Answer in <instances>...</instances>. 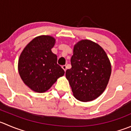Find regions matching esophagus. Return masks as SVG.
<instances>
[{
    "label": "esophagus",
    "instance_id": "34e87169",
    "mask_svg": "<svg viewBox=\"0 0 131 131\" xmlns=\"http://www.w3.org/2000/svg\"><path fill=\"white\" fill-rule=\"evenodd\" d=\"M62 68H63V69L64 70V72H66V70H67V66H66V65L62 66Z\"/></svg>",
    "mask_w": 131,
    "mask_h": 131
}]
</instances>
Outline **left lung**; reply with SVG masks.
Instances as JSON below:
<instances>
[{
    "label": "left lung",
    "mask_w": 131,
    "mask_h": 131,
    "mask_svg": "<svg viewBox=\"0 0 131 131\" xmlns=\"http://www.w3.org/2000/svg\"><path fill=\"white\" fill-rule=\"evenodd\" d=\"M71 64L66 77L73 96L82 102L96 99L106 88L111 76V63L106 52L91 40H81L74 45Z\"/></svg>",
    "instance_id": "left-lung-1"
}]
</instances>
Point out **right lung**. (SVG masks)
I'll use <instances>...</instances> for the list:
<instances>
[{"label": "right lung", "instance_id": "right-lung-1", "mask_svg": "<svg viewBox=\"0 0 131 131\" xmlns=\"http://www.w3.org/2000/svg\"><path fill=\"white\" fill-rule=\"evenodd\" d=\"M55 42L50 36H38L27 45L20 54L19 74L25 84L35 92H45L64 74L57 63V56L51 50Z\"/></svg>", "mask_w": 131, "mask_h": 131}]
</instances>
